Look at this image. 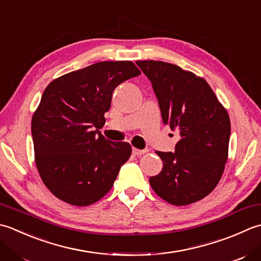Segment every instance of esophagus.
Segmentation results:
<instances>
[{"label": "esophagus", "instance_id": "esophagus-1", "mask_svg": "<svg viewBox=\"0 0 261 261\" xmlns=\"http://www.w3.org/2000/svg\"><path fill=\"white\" fill-rule=\"evenodd\" d=\"M148 150L147 149H138V148H132V154L134 155H137V156H139V155H144L145 152H147Z\"/></svg>", "mask_w": 261, "mask_h": 261}]
</instances>
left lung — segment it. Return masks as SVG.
Here are the masks:
<instances>
[{
  "mask_svg": "<svg viewBox=\"0 0 261 261\" xmlns=\"http://www.w3.org/2000/svg\"><path fill=\"white\" fill-rule=\"evenodd\" d=\"M150 80L163 123L177 131L175 152L156 151L160 174L149 177L158 196L175 206L190 205L218 185L228 156L231 122L205 79L175 64L137 61Z\"/></svg>",
  "mask_w": 261,
  "mask_h": 261,
  "instance_id": "8db88e82",
  "label": "left lung"
}]
</instances>
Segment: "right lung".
<instances>
[{
    "label": "right lung",
    "mask_w": 261,
    "mask_h": 261,
    "mask_svg": "<svg viewBox=\"0 0 261 261\" xmlns=\"http://www.w3.org/2000/svg\"><path fill=\"white\" fill-rule=\"evenodd\" d=\"M140 73L131 61H104L46 87L33 115L32 135L38 173L56 198L89 206L113 187L131 146L105 139L98 129L114 89Z\"/></svg>",
    "instance_id": "1"
}]
</instances>
